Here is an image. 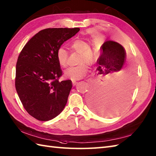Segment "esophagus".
Returning <instances> with one entry per match:
<instances>
[{
    "label": "esophagus",
    "mask_w": 156,
    "mask_h": 156,
    "mask_svg": "<svg viewBox=\"0 0 156 156\" xmlns=\"http://www.w3.org/2000/svg\"><path fill=\"white\" fill-rule=\"evenodd\" d=\"M76 84H77V82L75 81V80H73V81H72V84H73V86H75Z\"/></svg>",
    "instance_id": "esophagus-1"
}]
</instances>
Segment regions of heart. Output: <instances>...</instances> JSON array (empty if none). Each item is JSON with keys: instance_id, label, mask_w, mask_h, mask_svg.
Here are the masks:
<instances>
[{"instance_id": "obj_1", "label": "heart", "mask_w": 156, "mask_h": 156, "mask_svg": "<svg viewBox=\"0 0 156 156\" xmlns=\"http://www.w3.org/2000/svg\"><path fill=\"white\" fill-rule=\"evenodd\" d=\"M71 48L74 51L80 54L78 62L80 65L66 69L64 75L66 78L72 80H78L84 78L88 71L87 66L83 63H87L89 65L93 64L95 61V54L91 50L90 43L82 39H77L73 41L71 44ZM56 59L62 68H65L67 66L68 52L64 48H58L56 51Z\"/></svg>"}]
</instances>
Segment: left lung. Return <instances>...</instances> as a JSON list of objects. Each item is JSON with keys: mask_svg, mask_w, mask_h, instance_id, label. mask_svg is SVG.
Returning <instances> with one entry per match:
<instances>
[{"mask_svg": "<svg viewBox=\"0 0 156 156\" xmlns=\"http://www.w3.org/2000/svg\"><path fill=\"white\" fill-rule=\"evenodd\" d=\"M126 58L125 48L117 42L108 40L101 46L96 74L101 80L108 83L102 90H92L88 97L89 106L98 115L105 117L117 115L126 107L130 99L131 80L117 81Z\"/></svg>", "mask_w": 156, "mask_h": 156, "instance_id": "8db88e82", "label": "left lung"}]
</instances>
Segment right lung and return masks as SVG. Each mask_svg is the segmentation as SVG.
Listing matches in <instances>:
<instances>
[{
    "mask_svg": "<svg viewBox=\"0 0 156 156\" xmlns=\"http://www.w3.org/2000/svg\"><path fill=\"white\" fill-rule=\"evenodd\" d=\"M80 28H48L35 34L23 48L16 65L15 87L25 109L39 121H47L64 110L72 87L62 74L56 51Z\"/></svg>",
    "mask_w": 156,
    "mask_h": 156,
    "instance_id": "right-lung-1",
    "label": "right lung"
}]
</instances>
